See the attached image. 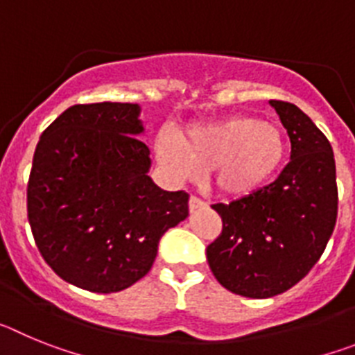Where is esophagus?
<instances>
[{
	"instance_id": "34e87169",
	"label": "esophagus",
	"mask_w": 355,
	"mask_h": 355,
	"mask_svg": "<svg viewBox=\"0 0 355 355\" xmlns=\"http://www.w3.org/2000/svg\"><path fill=\"white\" fill-rule=\"evenodd\" d=\"M188 205H190V211H197V209H200V208H206L205 200L199 199V197H196V196L190 197V202H188Z\"/></svg>"
}]
</instances>
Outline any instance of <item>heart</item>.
I'll list each match as a JSON object with an SVG mask.
<instances>
[{
	"label": "heart",
	"mask_w": 355,
	"mask_h": 355,
	"mask_svg": "<svg viewBox=\"0 0 355 355\" xmlns=\"http://www.w3.org/2000/svg\"><path fill=\"white\" fill-rule=\"evenodd\" d=\"M156 156L175 180H197L211 171L222 196H249L281 168L286 139L275 124L250 115H234L188 128L183 137L163 131Z\"/></svg>",
	"instance_id": "heart-1"
}]
</instances>
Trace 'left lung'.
<instances>
[{
	"mask_svg": "<svg viewBox=\"0 0 355 355\" xmlns=\"http://www.w3.org/2000/svg\"><path fill=\"white\" fill-rule=\"evenodd\" d=\"M270 105L290 137V163L274 183L213 205L222 233L206 249L216 281L249 299L274 297L306 277L338 216L336 163L327 137L299 106Z\"/></svg>",
	"mask_w": 355,
	"mask_h": 355,
	"instance_id": "8db88e82",
	"label": "left lung"
}]
</instances>
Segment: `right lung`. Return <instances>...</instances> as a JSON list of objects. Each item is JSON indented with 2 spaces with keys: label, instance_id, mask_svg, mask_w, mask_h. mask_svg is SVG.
Returning <instances> with one entry per match:
<instances>
[{
  "label": "right lung",
  "instance_id": "obj_1",
  "mask_svg": "<svg viewBox=\"0 0 355 355\" xmlns=\"http://www.w3.org/2000/svg\"><path fill=\"white\" fill-rule=\"evenodd\" d=\"M140 106L67 108L37 144L28 220L44 261L67 283L114 293L142 279L159 238L188 216V193L149 178Z\"/></svg>",
  "mask_w": 355,
  "mask_h": 355
}]
</instances>
